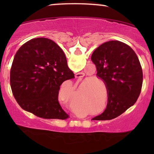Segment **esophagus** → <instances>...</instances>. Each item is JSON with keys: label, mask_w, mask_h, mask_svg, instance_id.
<instances>
[{"label": "esophagus", "mask_w": 154, "mask_h": 154, "mask_svg": "<svg viewBox=\"0 0 154 154\" xmlns=\"http://www.w3.org/2000/svg\"><path fill=\"white\" fill-rule=\"evenodd\" d=\"M75 77H76V78L82 77V73H77V74L75 75Z\"/></svg>", "instance_id": "esophagus-1"}]
</instances>
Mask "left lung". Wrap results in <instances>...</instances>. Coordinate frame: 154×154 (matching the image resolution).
Here are the masks:
<instances>
[{
	"label": "left lung",
	"mask_w": 154,
	"mask_h": 154,
	"mask_svg": "<svg viewBox=\"0 0 154 154\" xmlns=\"http://www.w3.org/2000/svg\"><path fill=\"white\" fill-rule=\"evenodd\" d=\"M91 60L108 94L106 109L92 120L115 119L134 105L140 96L143 81L140 60L129 45L119 41L102 44L93 52Z\"/></svg>",
	"instance_id": "left-lung-1"
}]
</instances>
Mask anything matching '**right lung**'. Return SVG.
<instances>
[{"mask_svg":"<svg viewBox=\"0 0 154 154\" xmlns=\"http://www.w3.org/2000/svg\"><path fill=\"white\" fill-rule=\"evenodd\" d=\"M74 78L57 44L45 38L27 41L14 55L10 70L13 95L24 110L46 119H66L58 102L63 82Z\"/></svg>","mask_w":154,"mask_h":154,"instance_id":"1","label":"right lung"}]
</instances>
